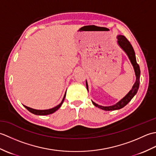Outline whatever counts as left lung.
Instances as JSON below:
<instances>
[{
  "label": "left lung",
  "mask_w": 156,
  "mask_h": 156,
  "mask_svg": "<svg viewBox=\"0 0 156 156\" xmlns=\"http://www.w3.org/2000/svg\"><path fill=\"white\" fill-rule=\"evenodd\" d=\"M117 37L118 39L117 44L119 45V47H120L122 50L125 52V54L128 56V58L129 59V60H130L132 66H133L134 71H135V77H136V80H135L133 86L132 87L131 90L129 91L128 93L121 99V100L117 102V103L114 105L108 106V107H104V106L99 105L97 103H95L94 102L92 101V104H93L95 107H97L104 111H115V110H119V109L123 108L125 106L127 105L129 102L131 101V99L134 97V96L137 94V90L139 89V87H140V66L137 64V61H136V57H135L134 49L133 47H132L131 44H130V42L127 40V38H126L124 35H117ZM86 85H87V88L88 91V85L87 80H86Z\"/></svg>",
  "instance_id": "obj_1"
}]
</instances>
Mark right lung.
Returning <instances> with one entry per match:
<instances>
[{
	"label": "right lung",
	"mask_w": 156,
	"mask_h": 156,
	"mask_svg": "<svg viewBox=\"0 0 156 156\" xmlns=\"http://www.w3.org/2000/svg\"><path fill=\"white\" fill-rule=\"evenodd\" d=\"M66 92L65 93L64 96V98H63L62 102L59 103L58 105L56 106V107L52 108H49V109H45V110H37V109H34V108H30L29 107H27V106L24 105V107L27 109V110L31 112V113L34 114V115H49V114H52L54 113V112H55L57 110H58V109L59 108V107H61L63 102H64V99H65V97H66Z\"/></svg>",
	"instance_id": "1"
}]
</instances>
